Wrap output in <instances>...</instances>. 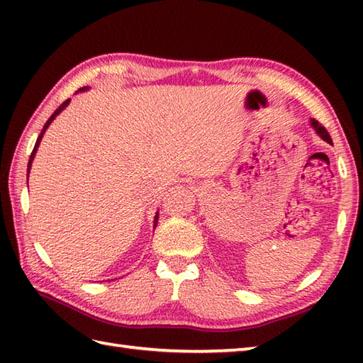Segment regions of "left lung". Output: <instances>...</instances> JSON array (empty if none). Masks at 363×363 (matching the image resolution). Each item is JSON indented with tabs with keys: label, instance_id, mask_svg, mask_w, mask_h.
<instances>
[{
	"label": "left lung",
	"instance_id": "left-lung-1",
	"mask_svg": "<svg viewBox=\"0 0 363 363\" xmlns=\"http://www.w3.org/2000/svg\"><path fill=\"white\" fill-rule=\"evenodd\" d=\"M311 126L315 129V133H317V134L323 138V140L333 145V138H330V135L328 134V130H326L325 128H323L317 120H311Z\"/></svg>",
	"mask_w": 363,
	"mask_h": 363
}]
</instances>
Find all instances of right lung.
<instances>
[{"mask_svg":"<svg viewBox=\"0 0 363 363\" xmlns=\"http://www.w3.org/2000/svg\"><path fill=\"white\" fill-rule=\"evenodd\" d=\"M86 90H89V87H82V89H79L78 91H76V94H81V91H86ZM70 104V99H67L65 103H62L59 106V109H56V112H54L51 117L48 118V121L45 123V126H43V129H42V133H40V135H38V138H37V142H35V146H34V150H33V154H30V157H29V162H28V179H29V173H30V167H33V160H34V157H35V152H37V150H38V145H40V140H42V137H43V134L46 133V129H48V126L51 125L52 123V120L57 117V115L62 112L65 107ZM157 220H159V211L156 212V217H154V229H156V226H157Z\"/></svg>","mask_w":363,"mask_h":363,"instance_id":"right-lung-1","label":"right lung"}]
</instances>
